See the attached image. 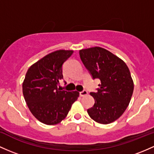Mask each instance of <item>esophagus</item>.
Masks as SVG:
<instances>
[{
    "label": "esophagus",
    "instance_id": "1",
    "mask_svg": "<svg viewBox=\"0 0 154 154\" xmlns=\"http://www.w3.org/2000/svg\"><path fill=\"white\" fill-rule=\"evenodd\" d=\"M80 96H82V97L87 96L88 95V91H85V90L81 91V92H80Z\"/></svg>",
    "mask_w": 154,
    "mask_h": 154
}]
</instances>
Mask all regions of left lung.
Listing matches in <instances>:
<instances>
[{"mask_svg":"<svg viewBox=\"0 0 154 154\" xmlns=\"http://www.w3.org/2000/svg\"><path fill=\"white\" fill-rule=\"evenodd\" d=\"M80 56L93 78L101 81L97 92L90 94L95 103L88 109L89 116L99 124L114 122L129 106L134 91V82L127 65L100 47L80 50Z\"/></svg>","mask_w":154,"mask_h":154,"instance_id":"obj_1","label":"left lung"}]
</instances>
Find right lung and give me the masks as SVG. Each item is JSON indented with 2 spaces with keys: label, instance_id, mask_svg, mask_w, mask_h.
<instances>
[{
  "label": "right lung",
  "instance_id": "1",
  "mask_svg": "<svg viewBox=\"0 0 154 154\" xmlns=\"http://www.w3.org/2000/svg\"><path fill=\"white\" fill-rule=\"evenodd\" d=\"M73 50L51 52L30 66L23 82V93L33 116L47 125L59 124L66 117L72 104L78 99L77 91H60L62 65Z\"/></svg>",
  "mask_w": 154,
  "mask_h": 154
}]
</instances>
